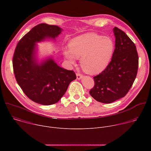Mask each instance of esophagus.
I'll return each instance as SVG.
<instances>
[{
	"mask_svg": "<svg viewBox=\"0 0 151 151\" xmlns=\"http://www.w3.org/2000/svg\"><path fill=\"white\" fill-rule=\"evenodd\" d=\"M82 76H82V74H81V73H76V78H77L78 80L82 79Z\"/></svg>",
	"mask_w": 151,
	"mask_h": 151,
	"instance_id": "esophagus-1",
	"label": "esophagus"
}]
</instances>
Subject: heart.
I'll return each instance as SVG.
<instances>
[{
  "mask_svg": "<svg viewBox=\"0 0 151 151\" xmlns=\"http://www.w3.org/2000/svg\"><path fill=\"white\" fill-rule=\"evenodd\" d=\"M114 52V44L111 38L89 33L72 39L69 43V49L63 50V55L70 65L75 64L76 58L80 59L82 70L94 75L108 66Z\"/></svg>",
  "mask_w": 151,
  "mask_h": 151,
  "instance_id": "heart-1",
  "label": "heart"
}]
</instances>
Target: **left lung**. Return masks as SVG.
<instances>
[{"instance_id": "left-lung-1", "label": "left lung", "mask_w": 151, "mask_h": 151, "mask_svg": "<svg viewBox=\"0 0 151 151\" xmlns=\"http://www.w3.org/2000/svg\"><path fill=\"white\" fill-rule=\"evenodd\" d=\"M115 50L111 61L99 75L94 76V87L90 95L97 101L111 103L124 97L136 79L139 57L136 47L125 33L113 29Z\"/></svg>"}]
</instances>
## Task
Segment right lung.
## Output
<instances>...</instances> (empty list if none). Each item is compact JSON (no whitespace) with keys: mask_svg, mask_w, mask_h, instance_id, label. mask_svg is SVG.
Instances as JSON below:
<instances>
[{"mask_svg":"<svg viewBox=\"0 0 151 151\" xmlns=\"http://www.w3.org/2000/svg\"><path fill=\"white\" fill-rule=\"evenodd\" d=\"M62 30L57 26L39 24L19 41L15 50L12 64L17 82L30 100L40 104L57 103L76 78L73 70L59 66L52 56L40 61L37 57V43L54 41Z\"/></svg>","mask_w":151,"mask_h":151,"instance_id":"obj_1","label":"right lung"}]
</instances>
